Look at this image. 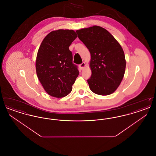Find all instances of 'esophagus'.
Here are the masks:
<instances>
[{"label": "esophagus", "mask_w": 156, "mask_h": 156, "mask_svg": "<svg viewBox=\"0 0 156 156\" xmlns=\"http://www.w3.org/2000/svg\"><path fill=\"white\" fill-rule=\"evenodd\" d=\"M85 66V62H82V64H81L80 65V68L82 69Z\"/></svg>", "instance_id": "esophagus-1"}]
</instances>
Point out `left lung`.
I'll return each mask as SVG.
<instances>
[{
    "label": "left lung",
    "mask_w": 156,
    "mask_h": 156,
    "mask_svg": "<svg viewBox=\"0 0 156 156\" xmlns=\"http://www.w3.org/2000/svg\"><path fill=\"white\" fill-rule=\"evenodd\" d=\"M90 53L91 76L87 80L95 94L108 95L118 88L124 76L126 60L118 41L104 28L94 26L76 31Z\"/></svg>",
    "instance_id": "1"
}]
</instances>
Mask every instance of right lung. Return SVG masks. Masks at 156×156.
Returning <instances> with one entry per match:
<instances>
[{
  "label": "right lung",
  "instance_id": "add662e5",
  "mask_svg": "<svg viewBox=\"0 0 156 156\" xmlns=\"http://www.w3.org/2000/svg\"><path fill=\"white\" fill-rule=\"evenodd\" d=\"M77 37L74 30L52 31L43 40L37 52V76L46 92L55 98L66 97L79 75L73 63L69 47Z\"/></svg>",
  "mask_w": 156,
  "mask_h": 156
}]
</instances>
